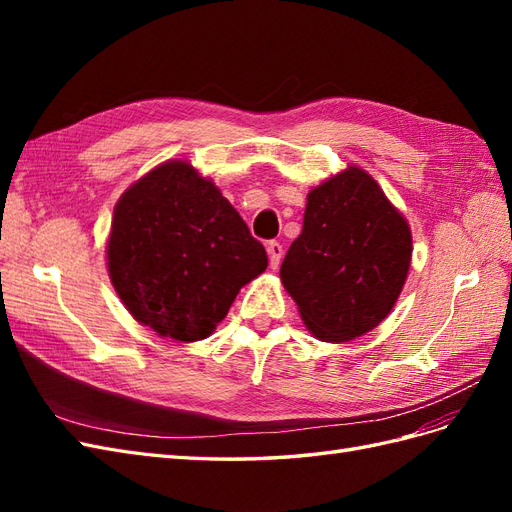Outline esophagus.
I'll return each mask as SVG.
<instances>
[{
	"label": "esophagus",
	"instance_id": "obj_1",
	"mask_svg": "<svg viewBox=\"0 0 512 512\" xmlns=\"http://www.w3.org/2000/svg\"><path fill=\"white\" fill-rule=\"evenodd\" d=\"M267 252H269V265H271V269H277V267H280L282 256H284V247H282V243L271 241V243L267 245Z\"/></svg>",
	"mask_w": 512,
	"mask_h": 512
}]
</instances>
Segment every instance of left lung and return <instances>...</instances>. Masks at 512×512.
<instances>
[{
	"mask_svg": "<svg viewBox=\"0 0 512 512\" xmlns=\"http://www.w3.org/2000/svg\"><path fill=\"white\" fill-rule=\"evenodd\" d=\"M412 260L410 224L367 170L348 164L309 190L280 277L305 327L342 344L391 314Z\"/></svg>",
	"mask_w": 512,
	"mask_h": 512,
	"instance_id": "8db88e82",
	"label": "left lung"
}]
</instances>
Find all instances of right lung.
Returning a JSON list of instances; mask_svg holds the SVG:
<instances>
[{"label": "right lung", "mask_w": 512, "mask_h": 512, "mask_svg": "<svg viewBox=\"0 0 512 512\" xmlns=\"http://www.w3.org/2000/svg\"><path fill=\"white\" fill-rule=\"evenodd\" d=\"M106 269L136 322L190 344L226 318L267 269V252L218 185L188 160H168L117 200Z\"/></svg>", "instance_id": "obj_1"}]
</instances>
